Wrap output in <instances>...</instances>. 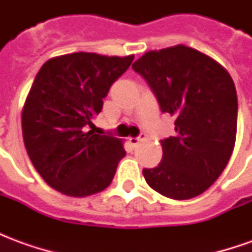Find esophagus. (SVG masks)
Returning a JSON list of instances; mask_svg holds the SVG:
<instances>
[{
    "label": "esophagus",
    "mask_w": 252,
    "mask_h": 252,
    "mask_svg": "<svg viewBox=\"0 0 252 252\" xmlns=\"http://www.w3.org/2000/svg\"><path fill=\"white\" fill-rule=\"evenodd\" d=\"M140 142H142V137H129V143H131L133 147L137 146Z\"/></svg>",
    "instance_id": "obj_1"
}]
</instances>
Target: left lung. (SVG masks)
Listing matches in <instances>:
<instances>
[{
  "label": "left lung",
  "instance_id": "obj_1",
  "mask_svg": "<svg viewBox=\"0 0 252 252\" xmlns=\"http://www.w3.org/2000/svg\"><path fill=\"white\" fill-rule=\"evenodd\" d=\"M157 95L160 110L175 117L177 136L160 140L163 157L143 169L150 188L173 200L204 193L225 169L238 126L232 78L215 59L175 46L148 51L132 64Z\"/></svg>",
  "mask_w": 252,
  "mask_h": 252
}]
</instances>
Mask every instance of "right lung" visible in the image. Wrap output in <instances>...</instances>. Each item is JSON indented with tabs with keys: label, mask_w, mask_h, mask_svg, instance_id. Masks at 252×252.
<instances>
[{
	"label": "right lung",
	"mask_w": 252,
	"mask_h": 252,
	"mask_svg": "<svg viewBox=\"0 0 252 252\" xmlns=\"http://www.w3.org/2000/svg\"><path fill=\"white\" fill-rule=\"evenodd\" d=\"M133 58L74 52L47 61L37 72L23 108V137L37 173L63 194L102 191L126 157L120 139L94 133L93 119Z\"/></svg>",
	"instance_id": "add662e5"
}]
</instances>
